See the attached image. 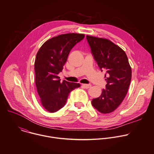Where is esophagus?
<instances>
[{
  "label": "esophagus",
  "instance_id": "34e87169",
  "mask_svg": "<svg viewBox=\"0 0 154 154\" xmlns=\"http://www.w3.org/2000/svg\"><path fill=\"white\" fill-rule=\"evenodd\" d=\"M81 85L84 88H88L91 87V85L90 84H81Z\"/></svg>",
  "mask_w": 154,
  "mask_h": 154
}]
</instances>
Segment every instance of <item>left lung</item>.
<instances>
[{
  "label": "left lung",
  "mask_w": 154,
  "mask_h": 154,
  "mask_svg": "<svg viewBox=\"0 0 154 154\" xmlns=\"http://www.w3.org/2000/svg\"><path fill=\"white\" fill-rule=\"evenodd\" d=\"M94 59L106 72L107 84L101 95L91 101L102 113L115 110L125 98L131 79V67L125 51L109 39L87 35Z\"/></svg>",
  "instance_id": "left-lung-1"
}]
</instances>
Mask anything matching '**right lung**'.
<instances>
[{"mask_svg":"<svg viewBox=\"0 0 154 154\" xmlns=\"http://www.w3.org/2000/svg\"><path fill=\"white\" fill-rule=\"evenodd\" d=\"M85 37L84 34L66 33L47 41L37 52L35 61V84L42 106L54 113L66 104L70 92L80 87L78 83L64 80L58 74L62 72L72 48Z\"/></svg>","mask_w":154,"mask_h":154,"instance_id":"add662e5","label":"right lung"}]
</instances>
